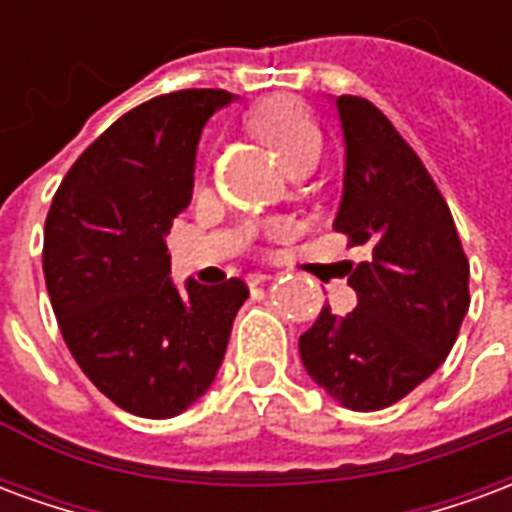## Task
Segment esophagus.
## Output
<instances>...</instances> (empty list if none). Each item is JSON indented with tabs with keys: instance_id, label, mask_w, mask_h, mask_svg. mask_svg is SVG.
Segmentation results:
<instances>
[{
	"instance_id": "esophagus-1",
	"label": "esophagus",
	"mask_w": 512,
	"mask_h": 512,
	"mask_svg": "<svg viewBox=\"0 0 512 512\" xmlns=\"http://www.w3.org/2000/svg\"><path fill=\"white\" fill-rule=\"evenodd\" d=\"M268 279H271V274H249L246 282H249V285H263V282H268Z\"/></svg>"
}]
</instances>
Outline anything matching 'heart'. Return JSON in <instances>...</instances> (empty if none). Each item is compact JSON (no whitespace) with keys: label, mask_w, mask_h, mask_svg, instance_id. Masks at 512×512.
Here are the masks:
<instances>
[{"label":"heart","mask_w":512,"mask_h":512,"mask_svg":"<svg viewBox=\"0 0 512 512\" xmlns=\"http://www.w3.org/2000/svg\"><path fill=\"white\" fill-rule=\"evenodd\" d=\"M246 126L282 158L285 167L310 153H321V131L315 120L296 98L288 95H277L257 104L246 115Z\"/></svg>","instance_id":"heart-1"}]
</instances>
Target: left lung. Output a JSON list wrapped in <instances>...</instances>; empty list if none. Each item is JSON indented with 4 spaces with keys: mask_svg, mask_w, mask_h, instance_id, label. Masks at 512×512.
<instances>
[{
    "mask_svg": "<svg viewBox=\"0 0 512 512\" xmlns=\"http://www.w3.org/2000/svg\"><path fill=\"white\" fill-rule=\"evenodd\" d=\"M345 142L334 230L370 257L351 271L356 310L326 304L299 337L304 370L351 411L406 397L447 359L469 310V260L425 164L381 109L334 98Z\"/></svg>",
    "mask_w": 512,
    "mask_h": 512,
    "instance_id": "8db88e82",
    "label": "left lung"
}]
</instances>
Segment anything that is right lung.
Listing matches in <instances>:
<instances>
[{
    "mask_svg": "<svg viewBox=\"0 0 512 512\" xmlns=\"http://www.w3.org/2000/svg\"><path fill=\"white\" fill-rule=\"evenodd\" d=\"M227 90H180L126 112L76 158L51 200L43 274L82 373L115 406L178 417L222 367L241 279H169L164 235L191 202L197 145Z\"/></svg>",
    "mask_w": 512,
    "mask_h": 512,
    "instance_id": "obj_1",
    "label": "right lung"
}]
</instances>
